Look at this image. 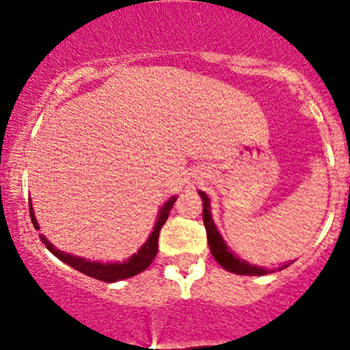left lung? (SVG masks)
<instances>
[{
	"mask_svg": "<svg viewBox=\"0 0 350 350\" xmlns=\"http://www.w3.org/2000/svg\"><path fill=\"white\" fill-rule=\"evenodd\" d=\"M201 196V201H203V221H204V228H206V234H208V245L209 250H211V255L215 256V260L218 262L224 270L231 271V273L237 275H267L268 270L263 267H256V265H252L245 260H240L230 248L226 246V243L219 234V231L216 230L215 223H213L211 218V204H209V198L206 196V193L203 191H198ZM292 263V262H290ZM290 263L283 265V268L288 267Z\"/></svg>",
	"mask_w": 350,
	"mask_h": 350,
	"instance_id": "1",
	"label": "left lung"
}]
</instances>
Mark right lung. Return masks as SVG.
I'll return each mask as SVG.
<instances>
[{
	"label": "right lung",
	"instance_id": "right-lung-1",
	"mask_svg": "<svg viewBox=\"0 0 350 350\" xmlns=\"http://www.w3.org/2000/svg\"><path fill=\"white\" fill-rule=\"evenodd\" d=\"M174 203H176V196H172L171 200H169L167 203L161 208L159 216H157V221H156V224H154V230H152V233L149 234V238H147V241L141 246V248H139L137 253H134L132 256H129L126 262H122V263H119V262H116V263L90 262V260L82 258V256L70 255V253H65V252H62V250H57L49 240H46L45 237H43V234H40V240L45 243L46 248H49L58 260H62L64 263L70 265V267L75 268V270L82 271L83 275H88V277L97 278V280L107 282V283L126 280V278H131V277H134V275L144 271L146 268L152 263V260L156 258L157 248H159V243H157L159 241V231H161V228L164 226L165 219H167V216H169V211H171L172 204ZM29 216H31L33 226H35L36 230H40L38 223H36V218H35V213H33V208H31V201H29Z\"/></svg>",
	"mask_w": 350,
	"mask_h": 350
}]
</instances>
